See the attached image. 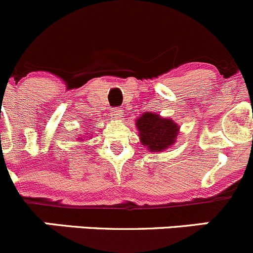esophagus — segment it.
Instances as JSON below:
<instances>
[{"label":"esophagus","mask_w":253,"mask_h":253,"mask_svg":"<svg viewBox=\"0 0 253 253\" xmlns=\"http://www.w3.org/2000/svg\"><path fill=\"white\" fill-rule=\"evenodd\" d=\"M110 115H112L113 119L120 120L123 118V115H124V113H123L122 108H114V109L112 110V113H110Z\"/></svg>","instance_id":"34e87169"}]
</instances>
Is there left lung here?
Listing matches in <instances>:
<instances>
[{"label":"left lung","instance_id":"left-lung-1","mask_svg":"<svg viewBox=\"0 0 253 253\" xmlns=\"http://www.w3.org/2000/svg\"><path fill=\"white\" fill-rule=\"evenodd\" d=\"M135 125L141 145L151 153H160L174 145L180 133V125L171 118L156 113H144L135 120Z\"/></svg>","mask_w":253,"mask_h":253}]
</instances>
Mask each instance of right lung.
Segmentation results:
<instances>
[{
	"label": "right lung",
	"instance_id": "1",
	"mask_svg": "<svg viewBox=\"0 0 253 253\" xmlns=\"http://www.w3.org/2000/svg\"><path fill=\"white\" fill-rule=\"evenodd\" d=\"M84 138H85V136H84ZM77 139H78V140H81V141L84 140V139H81V138H77ZM89 139H90V138H89ZM86 140H88V139H86Z\"/></svg>",
	"mask_w": 253,
	"mask_h": 253
}]
</instances>
